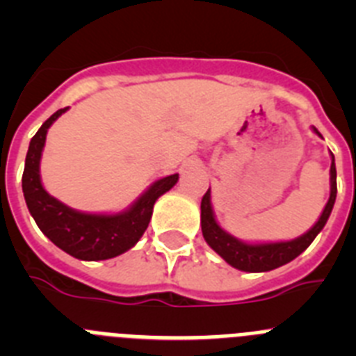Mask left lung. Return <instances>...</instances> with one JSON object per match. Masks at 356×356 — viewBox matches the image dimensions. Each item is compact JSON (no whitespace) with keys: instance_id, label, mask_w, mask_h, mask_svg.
<instances>
[{"instance_id":"1","label":"left lung","mask_w":356,"mask_h":356,"mask_svg":"<svg viewBox=\"0 0 356 356\" xmlns=\"http://www.w3.org/2000/svg\"><path fill=\"white\" fill-rule=\"evenodd\" d=\"M314 131L321 137V134L316 128H314ZM335 197H337V171H335V159L332 155V168H330V200L326 203L323 213H321L319 221L308 229L307 234L301 235V237L287 242H271V244H246V242L232 237L229 234H226L221 226L217 225L216 217H213L212 205H210V188L205 193L203 200H201V232H203V237H205L207 244L217 254H221L222 259L229 266L235 267V269H241V271L248 273L271 271V269H276V267L294 260L298 254L303 253L312 244L314 238L317 237L321 229L325 228L326 221H328L333 203H335Z\"/></svg>"}]
</instances>
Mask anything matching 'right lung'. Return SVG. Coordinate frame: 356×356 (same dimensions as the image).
I'll list each match as a JSON object with an SVG mask.
<instances>
[{
  "mask_svg": "<svg viewBox=\"0 0 356 356\" xmlns=\"http://www.w3.org/2000/svg\"><path fill=\"white\" fill-rule=\"evenodd\" d=\"M67 108L69 106L56 110L31 137L23 172L24 200L40 232L65 253L80 260L114 259L139 242L149 225L155 201L178 181V175L165 176L155 181L135 201L130 210L122 213L99 216L69 209L44 191L39 175L40 155L48 128Z\"/></svg>",
  "mask_w": 356,
  "mask_h": 356,
  "instance_id": "1",
  "label": "right lung"
}]
</instances>
